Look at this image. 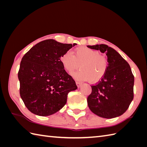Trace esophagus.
<instances>
[{
	"label": "esophagus",
	"mask_w": 147,
	"mask_h": 147,
	"mask_svg": "<svg viewBox=\"0 0 147 147\" xmlns=\"http://www.w3.org/2000/svg\"><path fill=\"white\" fill-rule=\"evenodd\" d=\"M76 85L78 87V88H80V87L82 85V83L79 82H76Z\"/></svg>",
	"instance_id": "obj_1"
}]
</instances>
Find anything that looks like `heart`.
I'll use <instances>...</instances> for the list:
<instances>
[{
	"instance_id": "obj_1",
	"label": "heart",
	"mask_w": 147,
	"mask_h": 147,
	"mask_svg": "<svg viewBox=\"0 0 147 147\" xmlns=\"http://www.w3.org/2000/svg\"><path fill=\"white\" fill-rule=\"evenodd\" d=\"M61 62L70 74L80 67L81 69L74 73V77L78 80H89L91 83L98 82L105 76L109 64L107 57L86 47L76 48L73 55L65 52L61 57Z\"/></svg>"
}]
</instances>
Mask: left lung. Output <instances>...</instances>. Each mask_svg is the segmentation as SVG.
<instances>
[{
	"mask_svg": "<svg viewBox=\"0 0 147 147\" xmlns=\"http://www.w3.org/2000/svg\"><path fill=\"white\" fill-rule=\"evenodd\" d=\"M105 54L109 64L107 73L92 86L87 98L90 110L103 118L111 119L125 112L133 99L134 76L130 65L119 53L107 45H87Z\"/></svg>",
	"mask_w": 147,
	"mask_h": 147,
	"instance_id": "8db88e82",
	"label": "left lung"
}]
</instances>
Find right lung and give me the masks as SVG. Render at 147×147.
<instances>
[{"mask_svg":"<svg viewBox=\"0 0 147 147\" xmlns=\"http://www.w3.org/2000/svg\"><path fill=\"white\" fill-rule=\"evenodd\" d=\"M76 45L45 40L22 58L18 72L20 96L31 112L40 116L56 113L66 104L68 93L78 88L61 62L62 55Z\"/></svg>","mask_w":147,"mask_h":147,"instance_id":"right-lung-1","label":"right lung"}]
</instances>
